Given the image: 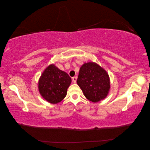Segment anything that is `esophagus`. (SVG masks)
<instances>
[{
    "label": "esophagus",
    "mask_w": 150,
    "mask_h": 150,
    "mask_svg": "<svg viewBox=\"0 0 150 150\" xmlns=\"http://www.w3.org/2000/svg\"><path fill=\"white\" fill-rule=\"evenodd\" d=\"M77 79H78V78H77L76 76H74V77H73V78H72V81H73V82H74V83H76Z\"/></svg>",
    "instance_id": "obj_1"
}]
</instances>
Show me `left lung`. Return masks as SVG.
<instances>
[{
	"label": "left lung",
	"mask_w": 150,
	"mask_h": 150,
	"mask_svg": "<svg viewBox=\"0 0 150 150\" xmlns=\"http://www.w3.org/2000/svg\"><path fill=\"white\" fill-rule=\"evenodd\" d=\"M77 84L85 97L93 103L106 98L110 89V77L107 72L93 62L84 63L80 67Z\"/></svg>",
	"instance_id": "obj_1"
}]
</instances>
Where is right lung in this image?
Segmentation results:
<instances>
[{
  "mask_svg": "<svg viewBox=\"0 0 150 150\" xmlns=\"http://www.w3.org/2000/svg\"><path fill=\"white\" fill-rule=\"evenodd\" d=\"M71 83V78L66 72L58 69L54 64H51L40 77L38 88L45 100L57 104L66 97Z\"/></svg>",
  "mask_w": 150,
  "mask_h": 150,
  "instance_id": "add662e5",
  "label": "right lung"
}]
</instances>
